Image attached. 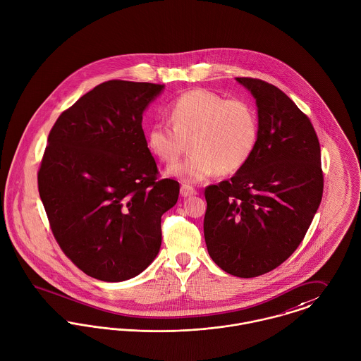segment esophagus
<instances>
[{"label":"esophagus","mask_w":361,"mask_h":361,"mask_svg":"<svg viewBox=\"0 0 361 361\" xmlns=\"http://www.w3.org/2000/svg\"><path fill=\"white\" fill-rule=\"evenodd\" d=\"M180 194H181V197L187 198V197H192V195H195V194H197V190H195L194 187H191V185L183 184V185H181V188H180Z\"/></svg>","instance_id":"esophagus-1"}]
</instances>
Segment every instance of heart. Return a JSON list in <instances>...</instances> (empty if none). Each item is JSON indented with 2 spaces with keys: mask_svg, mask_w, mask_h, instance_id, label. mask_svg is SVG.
Instances as JSON below:
<instances>
[{
  "mask_svg": "<svg viewBox=\"0 0 361 361\" xmlns=\"http://www.w3.org/2000/svg\"><path fill=\"white\" fill-rule=\"evenodd\" d=\"M169 123H155L145 134L148 151L163 163H173L190 141L187 159L167 169V174L195 184L217 171L233 174L250 158L259 137V118L243 99L197 88L177 97L166 109Z\"/></svg>",
  "mask_w": 361,
  "mask_h": 361,
  "instance_id": "obj_1",
  "label": "heart"
}]
</instances>
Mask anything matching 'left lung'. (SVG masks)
<instances>
[{"mask_svg":"<svg viewBox=\"0 0 361 361\" xmlns=\"http://www.w3.org/2000/svg\"><path fill=\"white\" fill-rule=\"evenodd\" d=\"M256 99L259 137L247 161L204 188L207 252L226 273L252 279L283 263L305 238L324 188L310 119L279 87L237 78Z\"/></svg>","mask_w":361,"mask_h":361,"instance_id":"obj_1","label":"left lung"}]
</instances>
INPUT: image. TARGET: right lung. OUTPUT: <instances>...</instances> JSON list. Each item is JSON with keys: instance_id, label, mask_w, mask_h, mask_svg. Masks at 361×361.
<instances>
[{"instance_id": "obj_1", "label": "right lung", "mask_w": 361, "mask_h": 361, "mask_svg": "<svg viewBox=\"0 0 361 361\" xmlns=\"http://www.w3.org/2000/svg\"><path fill=\"white\" fill-rule=\"evenodd\" d=\"M163 84L109 80L63 111L37 173L52 234L87 276L119 282L157 257L180 184L159 178L142 114Z\"/></svg>"}]
</instances>
